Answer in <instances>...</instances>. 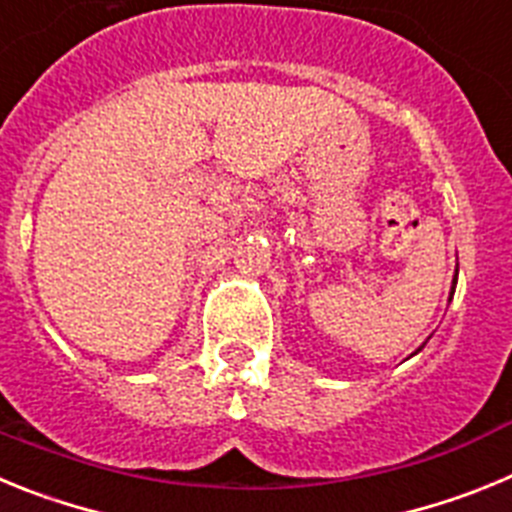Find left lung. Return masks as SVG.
I'll use <instances>...</instances> for the list:
<instances>
[{"instance_id":"8db88e82","label":"left lung","mask_w":512,"mask_h":512,"mask_svg":"<svg viewBox=\"0 0 512 512\" xmlns=\"http://www.w3.org/2000/svg\"><path fill=\"white\" fill-rule=\"evenodd\" d=\"M454 287H456V277H454ZM454 287H451V295H454ZM420 348H423V346H420ZM420 348H418V351H420Z\"/></svg>"}]
</instances>
